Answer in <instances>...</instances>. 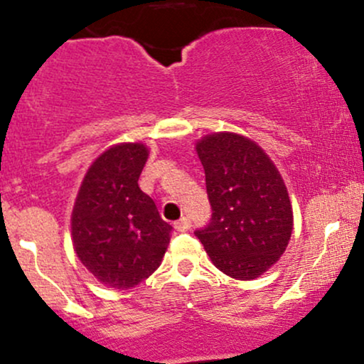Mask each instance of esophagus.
Segmentation results:
<instances>
[{"label":"esophagus","instance_id":"1","mask_svg":"<svg viewBox=\"0 0 364 364\" xmlns=\"http://www.w3.org/2000/svg\"><path fill=\"white\" fill-rule=\"evenodd\" d=\"M190 226H191V223H190L188 218H181L179 221L174 223V228L178 231H181V233H183V231H188Z\"/></svg>","mask_w":364,"mask_h":364}]
</instances>
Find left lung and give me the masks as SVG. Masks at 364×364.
I'll return each instance as SVG.
<instances>
[{"instance_id":"left-lung-1","label":"left lung","mask_w":364,"mask_h":364,"mask_svg":"<svg viewBox=\"0 0 364 364\" xmlns=\"http://www.w3.org/2000/svg\"><path fill=\"white\" fill-rule=\"evenodd\" d=\"M197 154L213 214L195 237L228 277L257 278L282 257L292 235L285 183L264 150L240 134H209Z\"/></svg>"}]
</instances>
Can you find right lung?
Listing matches in <instances>:
<instances>
[{"instance_id": "obj_1", "label": "right lung", "mask_w": 364, "mask_h": 364, "mask_svg": "<svg viewBox=\"0 0 364 364\" xmlns=\"http://www.w3.org/2000/svg\"><path fill=\"white\" fill-rule=\"evenodd\" d=\"M149 159L141 143L112 146L87 169L72 210L77 257L102 283L129 289L161 266L173 226L138 186Z\"/></svg>"}]
</instances>
